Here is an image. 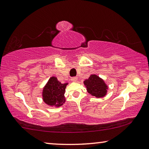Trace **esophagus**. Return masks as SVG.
<instances>
[{"instance_id": "esophagus-1", "label": "esophagus", "mask_w": 149, "mask_h": 149, "mask_svg": "<svg viewBox=\"0 0 149 149\" xmlns=\"http://www.w3.org/2000/svg\"><path fill=\"white\" fill-rule=\"evenodd\" d=\"M71 80L72 81H74V82L77 81V77H72V78H71Z\"/></svg>"}]
</instances>
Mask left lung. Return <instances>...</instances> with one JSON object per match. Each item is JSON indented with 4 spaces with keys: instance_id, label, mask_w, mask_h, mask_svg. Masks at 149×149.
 Masks as SVG:
<instances>
[{
    "instance_id": "8db88e82",
    "label": "left lung",
    "mask_w": 149,
    "mask_h": 149,
    "mask_svg": "<svg viewBox=\"0 0 149 149\" xmlns=\"http://www.w3.org/2000/svg\"><path fill=\"white\" fill-rule=\"evenodd\" d=\"M87 92L97 98H101L107 95L108 86L104 80L95 74L91 75L89 79L84 81Z\"/></svg>"
}]
</instances>
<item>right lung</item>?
<instances>
[{
    "label": "right lung",
    "instance_id": "obj_1",
    "mask_svg": "<svg viewBox=\"0 0 149 149\" xmlns=\"http://www.w3.org/2000/svg\"><path fill=\"white\" fill-rule=\"evenodd\" d=\"M68 84H62L55 77H50L42 90L43 101L51 107H61L65 101L64 93Z\"/></svg>",
    "mask_w": 149,
    "mask_h": 149
}]
</instances>
